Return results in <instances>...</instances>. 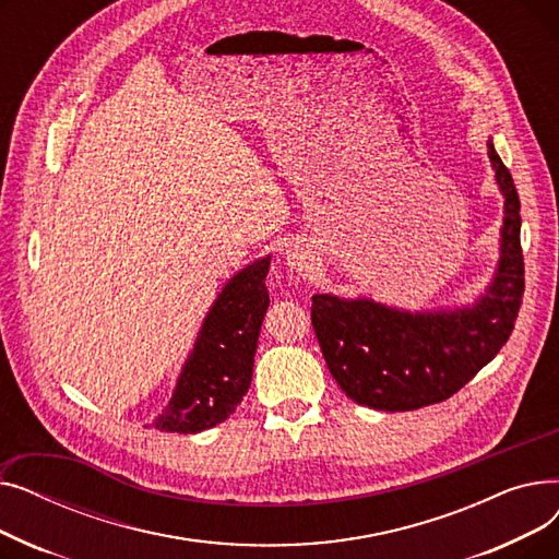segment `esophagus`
I'll return each instance as SVG.
<instances>
[{"instance_id":"obj_1","label":"esophagus","mask_w":559,"mask_h":559,"mask_svg":"<svg viewBox=\"0 0 559 559\" xmlns=\"http://www.w3.org/2000/svg\"><path fill=\"white\" fill-rule=\"evenodd\" d=\"M285 260H287L289 267L297 270V272H304V270L310 267V255H308L304 249H299V247L289 249L287 255H285Z\"/></svg>"}]
</instances>
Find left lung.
<instances>
[{
    "label": "left lung",
    "instance_id": "obj_1",
    "mask_svg": "<svg viewBox=\"0 0 559 559\" xmlns=\"http://www.w3.org/2000/svg\"><path fill=\"white\" fill-rule=\"evenodd\" d=\"M503 192L501 258L472 308L407 312L371 299L312 297V326L342 392L360 405L403 413L460 392L510 340L523 297L521 203L510 169L487 140Z\"/></svg>",
    "mask_w": 559,
    "mask_h": 559
}]
</instances>
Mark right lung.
Segmentation results:
<instances>
[{
	"instance_id": "obj_1",
	"label": "right lung",
	"mask_w": 559,
	"mask_h": 559,
	"mask_svg": "<svg viewBox=\"0 0 559 559\" xmlns=\"http://www.w3.org/2000/svg\"><path fill=\"white\" fill-rule=\"evenodd\" d=\"M270 255L235 274L205 314L174 394L154 426L165 432H201L228 419L245 399L264 312Z\"/></svg>"
}]
</instances>
